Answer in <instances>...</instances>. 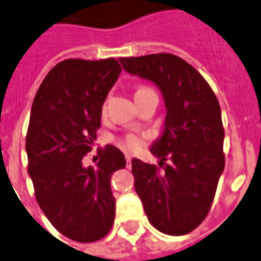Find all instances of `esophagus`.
Masks as SVG:
<instances>
[{"mask_svg":"<svg viewBox=\"0 0 261 261\" xmlns=\"http://www.w3.org/2000/svg\"><path fill=\"white\" fill-rule=\"evenodd\" d=\"M126 164H127V169H131V157L130 155H126Z\"/></svg>","mask_w":261,"mask_h":261,"instance_id":"1","label":"esophagus"}]
</instances>
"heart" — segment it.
<instances>
[{"label": "heart", "mask_w": 261, "mask_h": 261, "mask_svg": "<svg viewBox=\"0 0 261 261\" xmlns=\"http://www.w3.org/2000/svg\"><path fill=\"white\" fill-rule=\"evenodd\" d=\"M148 90L152 89L148 86H139L138 89H136L135 94H140V92L148 91ZM119 145H121L123 149L127 150V152H138V150L143 147V142L142 139L139 138L138 135H135V134H127V135L119 142Z\"/></svg>", "instance_id": "b5f03b06"}]
</instances>
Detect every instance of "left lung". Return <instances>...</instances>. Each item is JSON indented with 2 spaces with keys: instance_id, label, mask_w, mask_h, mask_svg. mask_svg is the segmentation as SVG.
I'll use <instances>...</instances> for the list:
<instances>
[{
  "instance_id": "1",
  "label": "left lung",
  "mask_w": 261,
  "mask_h": 261,
  "mask_svg": "<svg viewBox=\"0 0 261 261\" xmlns=\"http://www.w3.org/2000/svg\"><path fill=\"white\" fill-rule=\"evenodd\" d=\"M119 62L131 74L154 82L167 109L164 135L150 148L158 166L131 161L135 191L155 229L188 234L207 216L225 166L218 97L201 73L174 54Z\"/></svg>"
}]
</instances>
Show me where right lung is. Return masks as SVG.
<instances>
[{"label": "right lung", "mask_w": 261, "mask_h": 261, "mask_svg": "<svg viewBox=\"0 0 261 261\" xmlns=\"http://www.w3.org/2000/svg\"><path fill=\"white\" fill-rule=\"evenodd\" d=\"M121 70L113 58L65 59L43 79L32 106L25 149L36 199L50 223L75 242L101 240L113 225L111 177L126 166L125 155L106 145L95 167L82 160L91 152L101 108Z\"/></svg>", "instance_id": "obj_1"}]
</instances>
